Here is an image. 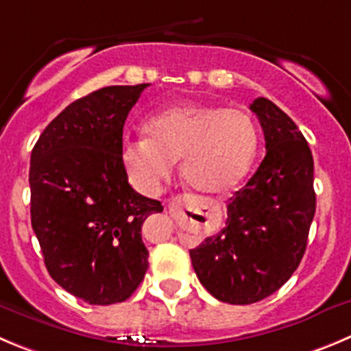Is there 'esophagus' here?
Masks as SVG:
<instances>
[{"label": "esophagus", "instance_id": "esophagus-1", "mask_svg": "<svg viewBox=\"0 0 351 351\" xmlns=\"http://www.w3.org/2000/svg\"><path fill=\"white\" fill-rule=\"evenodd\" d=\"M178 202H182V201H178Z\"/></svg>", "mask_w": 351, "mask_h": 351}]
</instances>
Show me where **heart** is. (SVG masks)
I'll list each match as a JSON object with an SVG mask.
<instances>
[{
  "label": "heart",
  "mask_w": 351,
  "mask_h": 351,
  "mask_svg": "<svg viewBox=\"0 0 351 351\" xmlns=\"http://www.w3.org/2000/svg\"><path fill=\"white\" fill-rule=\"evenodd\" d=\"M143 131L147 138L123 145V162L145 192H156L180 159L189 189L228 194L250 173L258 152L256 124L241 109L186 101L154 114Z\"/></svg>",
  "instance_id": "1"
}]
</instances>
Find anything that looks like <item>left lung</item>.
<instances>
[{"label":"left lung","instance_id":"8db88e82","mask_svg":"<svg viewBox=\"0 0 351 351\" xmlns=\"http://www.w3.org/2000/svg\"><path fill=\"white\" fill-rule=\"evenodd\" d=\"M250 109L263 128L267 156L228 201L225 227L191 250L202 286L230 304L256 303L289 280L315 215L313 157L304 136L268 98H256Z\"/></svg>","mask_w":351,"mask_h":351}]
</instances>
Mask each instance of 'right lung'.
I'll list each match as a JSON object with an SVG mask.
<instances>
[{
    "instance_id": "1",
    "label": "right lung",
    "mask_w": 351,
    "mask_h": 351,
    "mask_svg": "<svg viewBox=\"0 0 351 351\" xmlns=\"http://www.w3.org/2000/svg\"><path fill=\"white\" fill-rule=\"evenodd\" d=\"M149 84L107 86L72 101L31 154V223L51 279L90 304L135 293L149 268L147 216L162 211L133 191L123 128Z\"/></svg>"
}]
</instances>
